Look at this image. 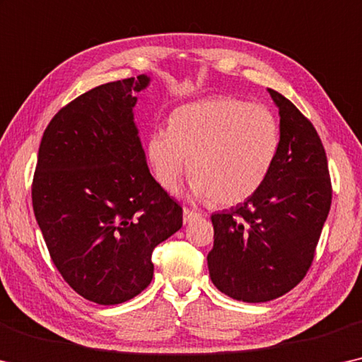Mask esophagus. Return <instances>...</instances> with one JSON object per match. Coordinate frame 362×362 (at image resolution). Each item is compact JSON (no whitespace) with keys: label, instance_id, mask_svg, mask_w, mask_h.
Wrapping results in <instances>:
<instances>
[{"label":"esophagus","instance_id":"esophagus-1","mask_svg":"<svg viewBox=\"0 0 362 362\" xmlns=\"http://www.w3.org/2000/svg\"><path fill=\"white\" fill-rule=\"evenodd\" d=\"M199 214L197 212H194V210H189V209H182V221H185V225L186 223H191L192 220H196V218H199Z\"/></svg>","mask_w":362,"mask_h":362}]
</instances>
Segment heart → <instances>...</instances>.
Returning a JSON list of instances; mask_svg holds the SVG:
<instances>
[{
    "label": "heart",
    "mask_w": 362,
    "mask_h": 362,
    "mask_svg": "<svg viewBox=\"0 0 362 362\" xmlns=\"http://www.w3.org/2000/svg\"><path fill=\"white\" fill-rule=\"evenodd\" d=\"M280 126L270 108L236 97L182 105L147 144L155 180L173 192L189 162L192 196L202 202L236 205L247 200L274 166Z\"/></svg>",
    "instance_id": "heart-1"
}]
</instances>
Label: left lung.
Here are the masks:
<instances>
[{
    "instance_id": "8db88e82",
    "label": "left lung",
    "mask_w": 362,
    "mask_h": 362,
    "mask_svg": "<svg viewBox=\"0 0 362 362\" xmlns=\"http://www.w3.org/2000/svg\"><path fill=\"white\" fill-rule=\"evenodd\" d=\"M280 113V148L246 202L212 215L210 278L226 296L267 303L293 290L314 260L332 204L325 148L313 123L269 88Z\"/></svg>"
}]
</instances>
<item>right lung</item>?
Here are the masks:
<instances>
[{
  "label": "right lung",
  "instance_id": "right-lung-1",
  "mask_svg": "<svg viewBox=\"0 0 362 362\" xmlns=\"http://www.w3.org/2000/svg\"><path fill=\"white\" fill-rule=\"evenodd\" d=\"M141 74L61 108L43 132L32 205L49 257L88 301H129L150 285L152 252L182 226V209L153 180L132 108Z\"/></svg>",
  "mask_w": 362,
  "mask_h": 362
}]
</instances>
